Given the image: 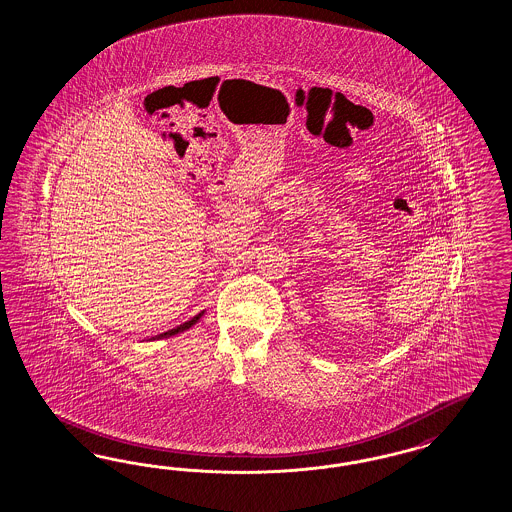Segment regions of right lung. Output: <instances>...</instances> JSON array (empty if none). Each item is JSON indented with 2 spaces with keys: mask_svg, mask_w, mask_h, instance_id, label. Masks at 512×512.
I'll use <instances>...</instances> for the list:
<instances>
[{
  "mask_svg": "<svg viewBox=\"0 0 512 512\" xmlns=\"http://www.w3.org/2000/svg\"><path fill=\"white\" fill-rule=\"evenodd\" d=\"M204 313V311H202ZM202 313H199V315H195L193 319H189L187 323H184V325L176 326V328H172V330H167V332H163V334H159V336H155V338H169V336H174V334H180V332H184V330H187V328H191V326L195 325L199 319L202 317ZM154 338V340H155Z\"/></svg>",
  "mask_w": 512,
  "mask_h": 512,
  "instance_id": "add662e5",
  "label": "right lung"
}]
</instances>
